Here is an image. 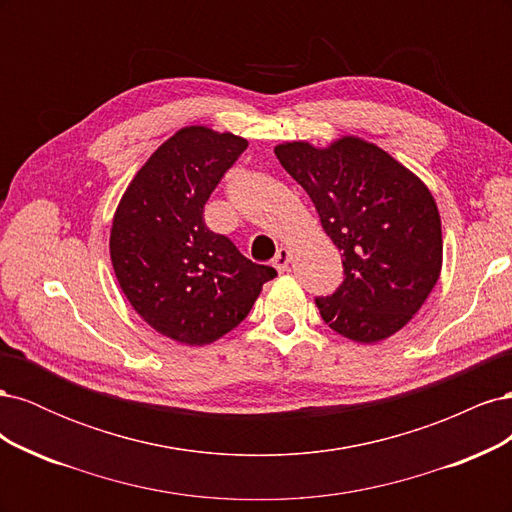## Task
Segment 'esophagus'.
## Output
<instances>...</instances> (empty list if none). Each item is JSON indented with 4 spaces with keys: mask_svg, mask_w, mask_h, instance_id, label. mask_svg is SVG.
<instances>
[{
    "mask_svg": "<svg viewBox=\"0 0 512 512\" xmlns=\"http://www.w3.org/2000/svg\"><path fill=\"white\" fill-rule=\"evenodd\" d=\"M288 262H290V252L286 250V247H280L273 258V267L280 273H284V271H288Z\"/></svg>",
    "mask_w": 512,
    "mask_h": 512,
    "instance_id": "1",
    "label": "esophagus"
}]
</instances>
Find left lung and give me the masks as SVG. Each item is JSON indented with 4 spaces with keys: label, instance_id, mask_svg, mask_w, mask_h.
Here are the masks:
<instances>
[{
    "label": "left lung",
    "instance_id": "obj_1",
    "mask_svg": "<svg viewBox=\"0 0 512 512\" xmlns=\"http://www.w3.org/2000/svg\"><path fill=\"white\" fill-rule=\"evenodd\" d=\"M275 156L312 198L342 252L344 282L329 297H316L322 320L361 344L406 327L442 267L440 213L425 183L354 136L327 149L284 143Z\"/></svg>",
    "mask_w": 512,
    "mask_h": 512
}]
</instances>
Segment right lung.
Returning <instances> with one entry per match:
<instances>
[{"label": "right lung", "instance_id": "1", "mask_svg": "<svg viewBox=\"0 0 512 512\" xmlns=\"http://www.w3.org/2000/svg\"><path fill=\"white\" fill-rule=\"evenodd\" d=\"M245 149L241 136L183 128L138 170L117 207V282L138 316L179 344H211L235 329L277 275L205 224L211 192Z\"/></svg>", "mask_w": 512, "mask_h": 512}]
</instances>
